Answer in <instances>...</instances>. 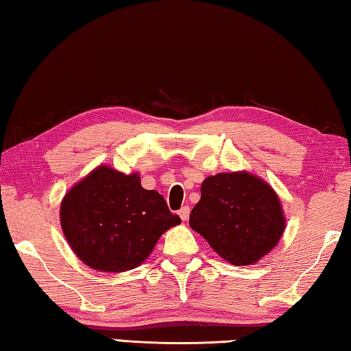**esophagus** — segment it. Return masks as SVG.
Wrapping results in <instances>:
<instances>
[{
    "mask_svg": "<svg viewBox=\"0 0 351 351\" xmlns=\"http://www.w3.org/2000/svg\"><path fill=\"white\" fill-rule=\"evenodd\" d=\"M178 213H180V217H181L182 221H187L189 215H190V207L189 206H184V207H181L180 212H178Z\"/></svg>",
    "mask_w": 351,
    "mask_h": 351,
    "instance_id": "1",
    "label": "esophagus"
}]
</instances>
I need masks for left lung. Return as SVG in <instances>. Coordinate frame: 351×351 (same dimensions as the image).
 <instances>
[{"label":"left lung","instance_id":"8db88e82","mask_svg":"<svg viewBox=\"0 0 351 351\" xmlns=\"http://www.w3.org/2000/svg\"><path fill=\"white\" fill-rule=\"evenodd\" d=\"M189 224L229 263L247 266L277 245L285 217L269 184L241 171L206 178Z\"/></svg>","mask_w":351,"mask_h":351}]
</instances>
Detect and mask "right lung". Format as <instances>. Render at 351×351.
Returning <instances> with one entry per match:
<instances>
[{"label": "right lung", "instance_id": "1", "mask_svg": "<svg viewBox=\"0 0 351 351\" xmlns=\"http://www.w3.org/2000/svg\"><path fill=\"white\" fill-rule=\"evenodd\" d=\"M60 219L77 257L106 272L136 268L159 237L181 223L162 195L141 186L138 173L123 175L105 165L64 195Z\"/></svg>", "mask_w": 351, "mask_h": 351}]
</instances>
